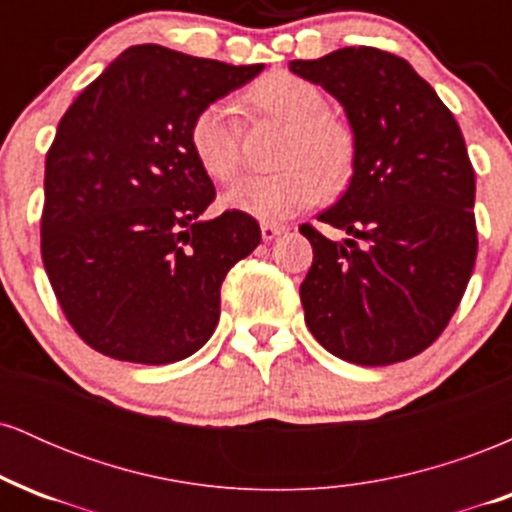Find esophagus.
I'll use <instances>...</instances> for the list:
<instances>
[{
	"label": "esophagus",
	"mask_w": 512,
	"mask_h": 512,
	"mask_svg": "<svg viewBox=\"0 0 512 512\" xmlns=\"http://www.w3.org/2000/svg\"><path fill=\"white\" fill-rule=\"evenodd\" d=\"M286 228L284 226H276V223H262V238L267 240H274V238H279L281 233H284Z\"/></svg>",
	"instance_id": "34e87169"
}]
</instances>
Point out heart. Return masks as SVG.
Returning <instances> with one entry per match:
<instances>
[{"label":"heart","mask_w":512,"mask_h":512,"mask_svg":"<svg viewBox=\"0 0 512 512\" xmlns=\"http://www.w3.org/2000/svg\"><path fill=\"white\" fill-rule=\"evenodd\" d=\"M248 101L267 120L286 127L279 173L248 175L223 192V207L262 223H281L313 207L344 185L354 163V142L342 122L325 115V96L296 74L274 72L248 91ZM190 149L204 173L231 180L240 168L236 105H204L190 125Z\"/></svg>","instance_id":"1"}]
</instances>
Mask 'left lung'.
Listing matches in <instances>:
<instances>
[{
    "label": "left lung",
    "instance_id": "obj_1",
    "mask_svg": "<svg viewBox=\"0 0 512 512\" xmlns=\"http://www.w3.org/2000/svg\"><path fill=\"white\" fill-rule=\"evenodd\" d=\"M289 69L337 98L354 134L349 187L317 216L346 238L301 226L313 245L305 325L349 363L407 361L445 330L477 260V185L460 125L390 52L342 48Z\"/></svg>",
    "mask_w": 512,
    "mask_h": 512
}]
</instances>
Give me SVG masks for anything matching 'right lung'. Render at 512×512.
<instances>
[{
  "instance_id": "add662e5",
  "label": "right lung",
  "mask_w": 512,
  "mask_h": 512,
  "mask_svg": "<svg viewBox=\"0 0 512 512\" xmlns=\"http://www.w3.org/2000/svg\"><path fill=\"white\" fill-rule=\"evenodd\" d=\"M262 69L134 45L57 125L43 264L67 320L101 354L163 366L214 334L223 279L262 233L240 211L202 219L216 190L192 154L190 125Z\"/></svg>"
}]
</instances>
